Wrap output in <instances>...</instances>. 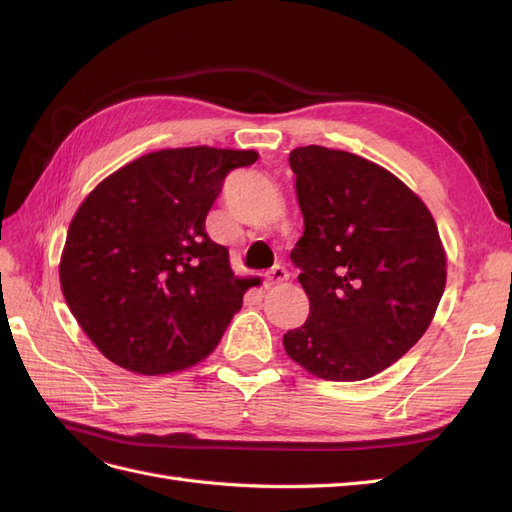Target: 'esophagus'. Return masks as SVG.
<instances>
[{"mask_svg":"<svg viewBox=\"0 0 512 512\" xmlns=\"http://www.w3.org/2000/svg\"><path fill=\"white\" fill-rule=\"evenodd\" d=\"M288 282V271L284 267H273L267 275V288H273V286H280V284H286Z\"/></svg>","mask_w":512,"mask_h":512,"instance_id":"34e87169","label":"esophagus"}]
</instances>
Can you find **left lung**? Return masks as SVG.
Listing matches in <instances>:
<instances>
[{
    "instance_id": "8db88e82",
    "label": "left lung",
    "mask_w": 512,
    "mask_h": 512,
    "mask_svg": "<svg viewBox=\"0 0 512 512\" xmlns=\"http://www.w3.org/2000/svg\"><path fill=\"white\" fill-rule=\"evenodd\" d=\"M303 237L292 250L309 299L284 335L322 380L356 382L401 359L436 316L446 252L427 205L376 162L320 145L290 151Z\"/></svg>"
}]
</instances>
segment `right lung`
<instances>
[{
    "instance_id": "obj_1",
    "label": "right lung",
    "mask_w": 512,
    "mask_h": 512,
    "mask_svg": "<svg viewBox=\"0 0 512 512\" xmlns=\"http://www.w3.org/2000/svg\"><path fill=\"white\" fill-rule=\"evenodd\" d=\"M252 149H160L102 179L76 209L59 284L79 327L108 361L141 376L183 371L215 350L247 280L205 218Z\"/></svg>"
}]
</instances>
